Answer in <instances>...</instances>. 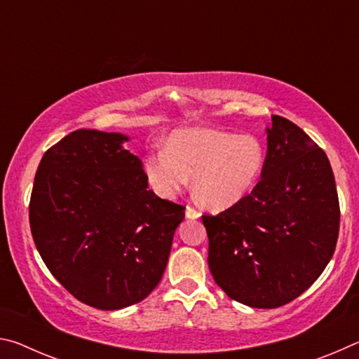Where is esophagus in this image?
Segmentation results:
<instances>
[{
    "label": "esophagus",
    "mask_w": 359,
    "mask_h": 359,
    "mask_svg": "<svg viewBox=\"0 0 359 359\" xmlns=\"http://www.w3.org/2000/svg\"><path fill=\"white\" fill-rule=\"evenodd\" d=\"M185 217L190 218V220H196V218L201 217V214L196 209H193L191 205H188V208L185 209Z\"/></svg>",
    "instance_id": "esophagus-1"
}]
</instances>
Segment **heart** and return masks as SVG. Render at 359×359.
Here are the masks:
<instances>
[{
	"mask_svg": "<svg viewBox=\"0 0 359 359\" xmlns=\"http://www.w3.org/2000/svg\"><path fill=\"white\" fill-rule=\"evenodd\" d=\"M266 147L253 135L214 128H182L168 136L165 150H150L144 172L158 196L172 199L191 177L193 191L212 210L229 209L258 185Z\"/></svg>",
	"mask_w": 359,
	"mask_h": 359,
	"instance_id": "obj_1",
	"label": "heart"
}]
</instances>
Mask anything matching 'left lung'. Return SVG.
Wrapping results in <instances>:
<instances>
[{
	"instance_id": "left-lung-1",
	"label": "left lung",
	"mask_w": 359,
	"mask_h": 359,
	"mask_svg": "<svg viewBox=\"0 0 359 359\" xmlns=\"http://www.w3.org/2000/svg\"><path fill=\"white\" fill-rule=\"evenodd\" d=\"M266 133L258 185L222 214L203 215L215 283L257 309L285 306L317 280L336 250L340 220L325 151L278 115Z\"/></svg>"
}]
</instances>
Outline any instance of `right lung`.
<instances>
[{"instance_id":"1","label":"right lung","mask_w":359,"mask_h":359,"mask_svg":"<svg viewBox=\"0 0 359 359\" xmlns=\"http://www.w3.org/2000/svg\"><path fill=\"white\" fill-rule=\"evenodd\" d=\"M120 133L77 130L39 163L29 199L36 248L79 301L118 311L147 297L166 269L184 205L149 190Z\"/></svg>"}]
</instances>
